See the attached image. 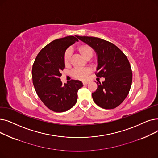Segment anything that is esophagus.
I'll use <instances>...</instances> for the list:
<instances>
[{"mask_svg": "<svg viewBox=\"0 0 158 158\" xmlns=\"http://www.w3.org/2000/svg\"><path fill=\"white\" fill-rule=\"evenodd\" d=\"M89 84L88 81H85V82H83V84L84 85H87Z\"/></svg>", "mask_w": 158, "mask_h": 158, "instance_id": "esophagus-1", "label": "esophagus"}]
</instances>
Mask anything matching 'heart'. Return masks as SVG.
<instances>
[{
    "mask_svg": "<svg viewBox=\"0 0 158 158\" xmlns=\"http://www.w3.org/2000/svg\"><path fill=\"white\" fill-rule=\"evenodd\" d=\"M77 51L79 52V53L83 56L84 58L87 60H89L91 58L94 53V50L93 48L89 46V44H81L78 45L77 47ZM71 52L70 49H67L64 53V64L67 66L70 64L71 62ZM91 69L88 68H84V69H74L71 75L73 78L80 80H85L87 79V77L91 74Z\"/></svg>",
    "mask_w": 158,
    "mask_h": 158,
    "instance_id": "b5f03b06",
    "label": "heart"
}]
</instances>
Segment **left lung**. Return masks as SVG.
Returning <instances> with one entry per match:
<instances>
[{
    "label": "left lung",
    "instance_id": "8db88e82",
    "mask_svg": "<svg viewBox=\"0 0 158 158\" xmlns=\"http://www.w3.org/2000/svg\"><path fill=\"white\" fill-rule=\"evenodd\" d=\"M78 39L91 46L98 58L97 77L105 78L96 91L92 93L94 103L105 109L119 106L128 95L132 81L130 63L123 52L112 43L92 36Z\"/></svg>",
    "mask_w": 158,
    "mask_h": 158
}]
</instances>
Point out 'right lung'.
<instances>
[{
	"mask_svg": "<svg viewBox=\"0 0 158 158\" xmlns=\"http://www.w3.org/2000/svg\"><path fill=\"white\" fill-rule=\"evenodd\" d=\"M76 41L78 40L73 36L52 41L41 49L33 65V84L36 94L45 106L56 112L72 108L77 102L78 91L83 87L79 80L63 84L60 78L65 68V52Z\"/></svg>",
	"mask_w": 158,
	"mask_h": 158,
	"instance_id": "1",
	"label": "right lung"
}]
</instances>
